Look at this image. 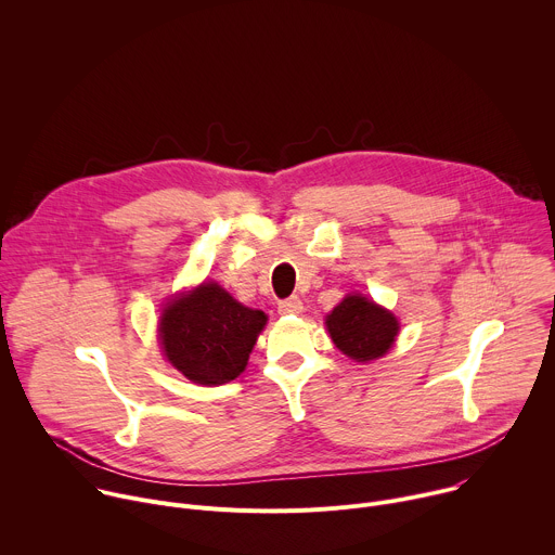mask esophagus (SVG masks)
<instances>
[{"label":"esophagus","mask_w":555,"mask_h":555,"mask_svg":"<svg viewBox=\"0 0 555 555\" xmlns=\"http://www.w3.org/2000/svg\"><path fill=\"white\" fill-rule=\"evenodd\" d=\"M302 311V300L298 296H289L279 302V313L289 315V313H300Z\"/></svg>","instance_id":"esophagus-1"}]
</instances>
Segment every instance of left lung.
Instances as JSON below:
<instances>
[{"label": "left lung", "mask_w": 555, "mask_h": 555, "mask_svg": "<svg viewBox=\"0 0 555 555\" xmlns=\"http://www.w3.org/2000/svg\"><path fill=\"white\" fill-rule=\"evenodd\" d=\"M327 330L334 345L345 356L369 362L390 349L400 323L373 300L351 294L327 315Z\"/></svg>", "instance_id": "obj_1"}]
</instances>
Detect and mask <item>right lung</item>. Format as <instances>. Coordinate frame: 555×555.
Returning <instances> with one entry per match:
<instances>
[{
  "label": "right lung",
  "instance_id": "add662e5",
  "mask_svg": "<svg viewBox=\"0 0 555 555\" xmlns=\"http://www.w3.org/2000/svg\"><path fill=\"white\" fill-rule=\"evenodd\" d=\"M266 313L236 302L217 283H204L167 305L160 340L169 362L197 384H225L250 358Z\"/></svg>",
  "mask_w": 555,
  "mask_h": 555
}]
</instances>
